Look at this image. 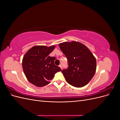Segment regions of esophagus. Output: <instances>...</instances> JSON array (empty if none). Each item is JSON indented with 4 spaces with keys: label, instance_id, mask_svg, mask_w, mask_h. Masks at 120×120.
I'll list each match as a JSON object with an SVG mask.
<instances>
[{
    "label": "esophagus",
    "instance_id": "1",
    "mask_svg": "<svg viewBox=\"0 0 120 120\" xmlns=\"http://www.w3.org/2000/svg\"><path fill=\"white\" fill-rule=\"evenodd\" d=\"M59 67L60 68H61V69H62V66H61V64H60V65Z\"/></svg>",
    "mask_w": 120,
    "mask_h": 120
}]
</instances>
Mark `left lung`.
Wrapping results in <instances>:
<instances>
[{
	"label": "left lung",
	"instance_id": "obj_1",
	"mask_svg": "<svg viewBox=\"0 0 120 120\" xmlns=\"http://www.w3.org/2000/svg\"><path fill=\"white\" fill-rule=\"evenodd\" d=\"M59 45L68 60V68L61 71L66 81L77 88L86 85L96 72L95 57L86 45L78 41L64 42Z\"/></svg>",
	"mask_w": 120,
	"mask_h": 120
}]
</instances>
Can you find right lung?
I'll return each mask as SVG.
<instances>
[{"mask_svg":"<svg viewBox=\"0 0 120 120\" xmlns=\"http://www.w3.org/2000/svg\"><path fill=\"white\" fill-rule=\"evenodd\" d=\"M55 45L34 46L25 53L22 59V68L27 80L34 86L41 87L50 83V81L61 68L56 66L55 57L49 56Z\"/></svg>","mask_w":120,"mask_h":120,"instance_id":"add662e5","label":"right lung"}]
</instances>
